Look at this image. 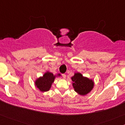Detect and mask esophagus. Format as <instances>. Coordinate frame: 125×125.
I'll list each match as a JSON object with an SVG mask.
<instances>
[{"instance_id":"obj_1","label":"esophagus","mask_w":125,"mask_h":125,"mask_svg":"<svg viewBox=\"0 0 125 125\" xmlns=\"http://www.w3.org/2000/svg\"><path fill=\"white\" fill-rule=\"evenodd\" d=\"M62 75L63 78H66V74L63 73V74H62Z\"/></svg>"}]
</instances>
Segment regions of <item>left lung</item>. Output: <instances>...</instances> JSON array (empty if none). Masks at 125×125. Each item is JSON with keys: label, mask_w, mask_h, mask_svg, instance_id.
I'll return each mask as SVG.
<instances>
[{"label": "left lung", "mask_w": 125, "mask_h": 125, "mask_svg": "<svg viewBox=\"0 0 125 125\" xmlns=\"http://www.w3.org/2000/svg\"><path fill=\"white\" fill-rule=\"evenodd\" d=\"M71 79L73 81L72 85L74 90L81 95H87L94 88V83L93 79L83 76L79 72L75 73Z\"/></svg>", "instance_id": "obj_1"}]
</instances>
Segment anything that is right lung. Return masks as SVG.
<instances>
[{
	"instance_id": "1",
	"label": "right lung",
	"mask_w": 125,
	"mask_h": 125,
	"mask_svg": "<svg viewBox=\"0 0 125 125\" xmlns=\"http://www.w3.org/2000/svg\"><path fill=\"white\" fill-rule=\"evenodd\" d=\"M60 74L58 73L57 75H54L52 72H46L42 75V76L37 78L35 81V85L37 88L42 92H46L50 90L51 88L52 83L54 82L56 76H60Z\"/></svg>"
}]
</instances>
